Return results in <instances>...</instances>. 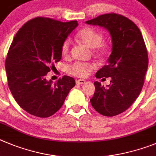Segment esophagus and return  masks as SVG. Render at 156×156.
Masks as SVG:
<instances>
[{
    "instance_id": "34e87169",
    "label": "esophagus",
    "mask_w": 156,
    "mask_h": 156,
    "mask_svg": "<svg viewBox=\"0 0 156 156\" xmlns=\"http://www.w3.org/2000/svg\"><path fill=\"white\" fill-rule=\"evenodd\" d=\"M85 82H86V81H85V80H82V79H78L76 81V83L79 84V85H83V84H85Z\"/></svg>"
}]
</instances>
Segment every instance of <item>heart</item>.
I'll return each instance as SVG.
<instances>
[{"mask_svg": "<svg viewBox=\"0 0 156 156\" xmlns=\"http://www.w3.org/2000/svg\"><path fill=\"white\" fill-rule=\"evenodd\" d=\"M77 38L80 42L86 45L87 47L93 48L94 51L98 54H104L107 51V45L102 43V33L95 30L91 27H85L79 31L77 34ZM71 43L69 40H66L62 46V54L64 56H68L70 52ZM97 66L95 63L76 62L71 64L68 68V72L74 76L79 78H85L92 71L96 69Z\"/></svg>", "mask_w": 156, "mask_h": 156, "instance_id": "1", "label": "heart"}]
</instances>
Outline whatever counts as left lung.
I'll return each mask as SVG.
<instances>
[{"instance_id":"8db88e82","label":"left lung","mask_w":156,"mask_h":156,"mask_svg":"<svg viewBox=\"0 0 156 156\" xmlns=\"http://www.w3.org/2000/svg\"><path fill=\"white\" fill-rule=\"evenodd\" d=\"M85 23L104 27L111 36L113 47L107 65L95 74L97 78L110 77V84L105 88L95 81L90 102L100 114L116 116L127 110L142 89L148 65L146 46L138 27L121 15L105 14Z\"/></svg>"}]
</instances>
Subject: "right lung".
Instances as JSON below:
<instances>
[{"mask_svg":"<svg viewBox=\"0 0 156 156\" xmlns=\"http://www.w3.org/2000/svg\"><path fill=\"white\" fill-rule=\"evenodd\" d=\"M78 25L37 17L15 35L5 61L7 78L14 99L27 113L43 118L54 115L75 85L67 75L52 85L46 75L61 61L63 43Z\"/></svg>","mask_w":156,"mask_h":156,"instance_id":"add662e5","label":"right lung"}]
</instances>
